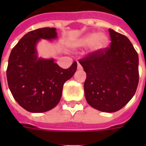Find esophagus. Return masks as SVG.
Here are the masks:
<instances>
[{
  "label": "esophagus",
  "mask_w": 146,
  "mask_h": 146,
  "mask_svg": "<svg viewBox=\"0 0 146 146\" xmlns=\"http://www.w3.org/2000/svg\"><path fill=\"white\" fill-rule=\"evenodd\" d=\"M77 70H82V66L80 63H77Z\"/></svg>",
  "instance_id": "obj_1"
}]
</instances>
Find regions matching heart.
I'll use <instances>...</instances> for the list:
<instances>
[{
    "mask_svg": "<svg viewBox=\"0 0 146 146\" xmlns=\"http://www.w3.org/2000/svg\"><path fill=\"white\" fill-rule=\"evenodd\" d=\"M92 44V49L94 51H99L106 47L108 44L107 36L104 34H97L92 33L83 36L76 42L77 47H86Z\"/></svg>",
    "mask_w": 146,
    "mask_h": 146,
    "instance_id": "obj_1",
    "label": "heart"
}]
</instances>
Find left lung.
Masks as SVG:
<instances>
[{
	"label": "left lung",
	"mask_w": 146,
	"mask_h": 146,
	"mask_svg": "<svg viewBox=\"0 0 146 146\" xmlns=\"http://www.w3.org/2000/svg\"><path fill=\"white\" fill-rule=\"evenodd\" d=\"M110 47L93 51L79 62L86 72V100L96 110L113 113L122 109L138 84V55L121 33L109 29Z\"/></svg>",
	"instance_id": "left-lung-1"
}]
</instances>
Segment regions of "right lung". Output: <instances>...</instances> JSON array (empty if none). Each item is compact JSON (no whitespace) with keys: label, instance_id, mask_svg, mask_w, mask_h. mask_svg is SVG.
<instances>
[{"label":"right lung","instance_id":"right-lung-1","mask_svg":"<svg viewBox=\"0 0 146 146\" xmlns=\"http://www.w3.org/2000/svg\"><path fill=\"white\" fill-rule=\"evenodd\" d=\"M56 37L55 28L45 27L30 31L12 48L8 58L9 89L15 101L31 113H44L55 107L60 101L63 84L76 72V62L65 70L53 58L37 57V42L40 39Z\"/></svg>","mask_w":146,"mask_h":146}]
</instances>
